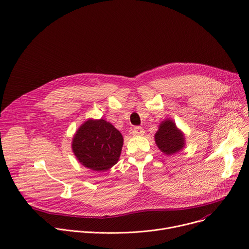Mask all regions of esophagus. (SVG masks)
I'll return each mask as SVG.
<instances>
[{
  "label": "esophagus",
  "instance_id": "1",
  "mask_svg": "<svg viewBox=\"0 0 249 249\" xmlns=\"http://www.w3.org/2000/svg\"><path fill=\"white\" fill-rule=\"evenodd\" d=\"M144 133H145V131H144V129L141 128V127L134 128L133 131H132V134L134 135V136H143Z\"/></svg>",
  "mask_w": 249,
  "mask_h": 249
}]
</instances>
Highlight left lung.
I'll return each instance as SVG.
<instances>
[{"label":"left lung","mask_w":249,"mask_h":249,"mask_svg":"<svg viewBox=\"0 0 249 249\" xmlns=\"http://www.w3.org/2000/svg\"><path fill=\"white\" fill-rule=\"evenodd\" d=\"M155 142L164 154L173 155L185 146L184 133L178 130L173 120L166 119L155 134Z\"/></svg>","instance_id":"1"}]
</instances>
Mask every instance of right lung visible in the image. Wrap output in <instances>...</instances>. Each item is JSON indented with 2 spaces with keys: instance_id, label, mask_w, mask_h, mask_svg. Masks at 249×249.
Returning a JSON list of instances; mask_svg holds the SVG:
<instances>
[{
  "instance_id": "1",
  "label": "right lung",
  "mask_w": 249,
  "mask_h": 249,
  "mask_svg": "<svg viewBox=\"0 0 249 249\" xmlns=\"http://www.w3.org/2000/svg\"><path fill=\"white\" fill-rule=\"evenodd\" d=\"M71 146L81 165L93 171L104 172L118 162L123 136L111 123L103 119H88L76 131Z\"/></svg>"
}]
</instances>
